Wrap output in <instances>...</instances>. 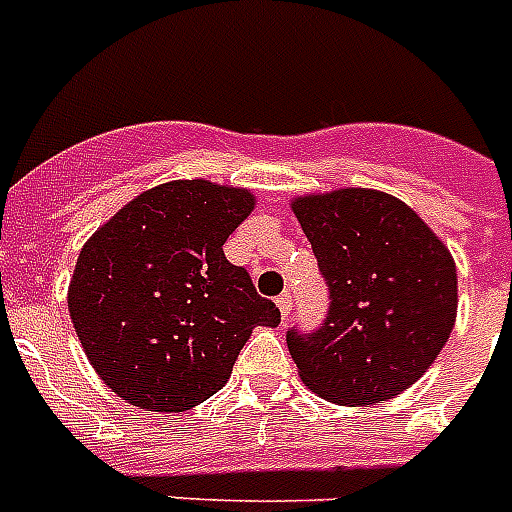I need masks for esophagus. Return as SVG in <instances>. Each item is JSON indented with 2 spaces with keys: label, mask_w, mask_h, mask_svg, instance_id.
<instances>
[{
  "label": "esophagus",
  "mask_w": 512,
  "mask_h": 512,
  "mask_svg": "<svg viewBox=\"0 0 512 512\" xmlns=\"http://www.w3.org/2000/svg\"><path fill=\"white\" fill-rule=\"evenodd\" d=\"M276 305H278V310H281V318H284V321H289V313H292V294L289 292L278 294Z\"/></svg>",
  "instance_id": "obj_1"
}]
</instances>
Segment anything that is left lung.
<instances>
[{
	"instance_id": "obj_1",
	"label": "left lung",
	"mask_w": 512,
	"mask_h": 512,
	"mask_svg": "<svg viewBox=\"0 0 512 512\" xmlns=\"http://www.w3.org/2000/svg\"><path fill=\"white\" fill-rule=\"evenodd\" d=\"M294 213L331 299L315 331H286L299 376L339 405L392 400L426 373L452 334L458 273L450 252L384 191L299 197Z\"/></svg>"
}]
</instances>
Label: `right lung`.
<instances>
[{"mask_svg":"<svg viewBox=\"0 0 512 512\" xmlns=\"http://www.w3.org/2000/svg\"><path fill=\"white\" fill-rule=\"evenodd\" d=\"M244 189L170 181L128 202L81 249L68 307L83 352L136 407L181 413L231 376L255 326L281 313L223 244L252 213Z\"/></svg>","mask_w":512,"mask_h":512,"instance_id":"add662e5","label":"right lung"}]
</instances>
